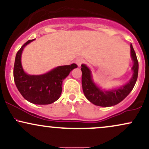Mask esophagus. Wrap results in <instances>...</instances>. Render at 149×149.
Instances as JSON below:
<instances>
[{
    "label": "esophagus",
    "instance_id": "esophagus-1",
    "mask_svg": "<svg viewBox=\"0 0 149 149\" xmlns=\"http://www.w3.org/2000/svg\"><path fill=\"white\" fill-rule=\"evenodd\" d=\"M75 62H76V64L78 65V66H81V64L84 62V59H82V58H78V59H76Z\"/></svg>",
    "mask_w": 149,
    "mask_h": 149
}]
</instances>
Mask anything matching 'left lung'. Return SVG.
<instances>
[{"mask_svg": "<svg viewBox=\"0 0 149 149\" xmlns=\"http://www.w3.org/2000/svg\"><path fill=\"white\" fill-rule=\"evenodd\" d=\"M130 48L131 57L133 61V66L132 67L133 74L129 82L120 88L109 90H102L93 81L90 69L85 64L81 65L83 93L91 103L102 107H112L122 102L130 93L137 80L139 71V63L132 44Z\"/></svg>", "mask_w": 149, "mask_h": 149, "instance_id": "left-lung-1", "label": "left lung"}]
</instances>
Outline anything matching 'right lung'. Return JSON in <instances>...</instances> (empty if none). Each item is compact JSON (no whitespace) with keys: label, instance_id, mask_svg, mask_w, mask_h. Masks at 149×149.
<instances>
[{"label":"right lung","instance_id":"right-lung-1","mask_svg":"<svg viewBox=\"0 0 149 149\" xmlns=\"http://www.w3.org/2000/svg\"><path fill=\"white\" fill-rule=\"evenodd\" d=\"M34 40L26 42L17 53L13 71L15 83L19 92L28 102L39 105L52 104L60 97L63 80L78 66L72 64L57 66L42 75L27 74L22 66V51Z\"/></svg>","mask_w":149,"mask_h":149}]
</instances>
